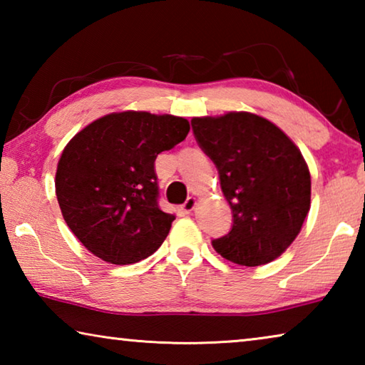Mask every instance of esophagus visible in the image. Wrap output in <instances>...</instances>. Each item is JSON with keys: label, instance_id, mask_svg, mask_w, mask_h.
<instances>
[{"label": "esophagus", "instance_id": "obj_1", "mask_svg": "<svg viewBox=\"0 0 365 365\" xmlns=\"http://www.w3.org/2000/svg\"><path fill=\"white\" fill-rule=\"evenodd\" d=\"M195 206H196V197H193V196H190L187 201L183 202L182 205V211L185 212V214H190L191 211H193L195 209Z\"/></svg>", "mask_w": 365, "mask_h": 365}]
</instances>
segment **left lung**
Segmentation results:
<instances>
[{"label":"left lung","instance_id":"left-lung-1","mask_svg":"<svg viewBox=\"0 0 365 365\" xmlns=\"http://www.w3.org/2000/svg\"><path fill=\"white\" fill-rule=\"evenodd\" d=\"M191 128L232 209V228L212 248L248 267L274 261L298 237L311 207L301 151L279 127L250 113L195 117Z\"/></svg>","mask_w":365,"mask_h":365}]
</instances>
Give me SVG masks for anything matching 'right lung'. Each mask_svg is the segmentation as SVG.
<instances>
[{"instance_id":"right-lung-1","label":"right lung","mask_w":365,"mask_h":365,"mask_svg":"<svg viewBox=\"0 0 365 365\" xmlns=\"http://www.w3.org/2000/svg\"><path fill=\"white\" fill-rule=\"evenodd\" d=\"M188 132L183 117L127 110L91 122L69 141L58 164L56 196L86 250L117 265L158 251L175 217L159 207L154 160Z\"/></svg>"}]
</instances>
